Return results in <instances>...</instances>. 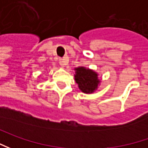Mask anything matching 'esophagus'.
Wrapping results in <instances>:
<instances>
[{
	"mask_svg": "<svg viewBox=\"0 0 148 148\" xmlns=\"http://www.w3.org/2000/svg\"><path fill=\"white\" fill-rule=\"evenodd\" d=\"M59 63H60V64L62 67H64V65H66V64H67L68 61H67V60H66L65 58L60 59V61H59Z\"/></svg>",
	"mask_w": 148,
	"mask_h": 148,
	"instance_id": "obj_1",
	"label": "esophagus"
}]
</instances>
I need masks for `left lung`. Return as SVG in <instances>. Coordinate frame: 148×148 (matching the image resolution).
I'll return each instance as SVG.
<instances>
[{"mask_svg":"<svg viewBox=\"0 0 148 148\" xmlns=\"http://www.w3.org/2000/svg\"><path fill=\"white\" fill-rule=\"evenodd\" d=\"M74 79L79 85V89L84 93H92L97 88L100 80L97 74L93 70L84 67L75 68Z\"/></svg>","mask_w":148,"mask_h":148,"instance_id":"left-lung-1","label":"left lung"}]
</instances>
